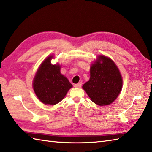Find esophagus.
<instances>
[{
  "instance_id": "esophagus-1",
  "label": "esophagus",
  "mask_w": 152,
  "mask_h": 152,
  "mask_svg": "<svg viewBox=\"0 0 152 152\" xmlns=\"http://www.w3.org/2000/svg\"><path fill=\"white\" fill-rule=\"evenodd\" d=\"M74 88H81L82 86V83L80 82V83H78V84H76L74 85Z\"/></svg>"
}]
</instances>
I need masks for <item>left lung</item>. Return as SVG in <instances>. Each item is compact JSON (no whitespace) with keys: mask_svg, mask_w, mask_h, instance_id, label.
Listing matches in <instances>:
<instances>
[{"mask_svg":"<svg viewBox=\"0 0 152 152\" xmlns=\"http://www.w3.org/2000/svg\"><path fill=\"white\" fill-rule=\"evenodd\" d=\"M123 86L120 71L111 58L99 55L90 67V78L82 88L91 100L99 106L108 105L117 99Z\"/></svg>","mask_w":152,"mask_h":152,"instance_id":"left-lung-1","label":"left lung"}]
</instances>
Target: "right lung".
Returning <instances> with one entry per match:
<instances>
[{
    "label": "right lung",
    "instance_id": "obj_1",
    "mask_svg": "<svg viewBox=\"0 0 152 152\" xmlns=\"http://www.w3.org/2000/svg\"><path fill=\"white\" fill-rule=\"evenodd\" d=\"M53 56L47 57L39 67L33 81V88L38 99L45 105H56L63 99L72 87L61 73L58 64H52Z\"/></svg>",
    "mask_w": 152,
    "mask_h": 152
}]
</instances>
